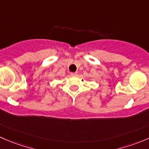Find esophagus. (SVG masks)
<instances>
[{"mask_svg": "<svg viewBox=\"0 0 149 149\" xmlns=\"http://www.w3.org/2000/svg\"><path fill=\"white\" fill-rule=\"evenodd\" d=\"M70 74H71V76L75 77V76H77V72H71V73H70Z\"/></svg>", "mask_w": 149, "mask_h": 149, "instance_id": "esophagus-1", "label": "esophagus"}]
</instances>
